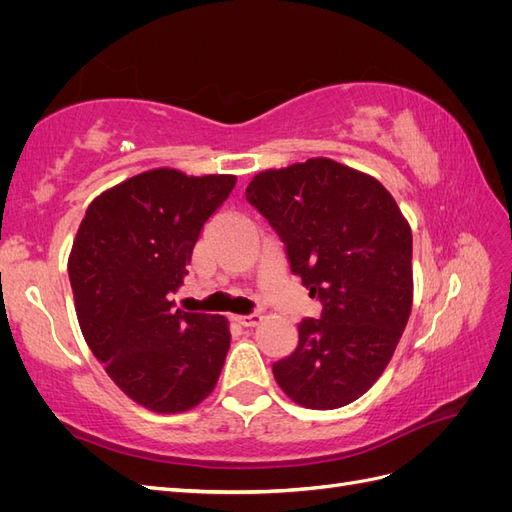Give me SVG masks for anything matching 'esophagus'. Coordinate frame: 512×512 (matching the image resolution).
Wrapping results in <instances>:
<instances>
[{
  "instance_id": "1",
  "label": "esophagus",
  "mask_w": 512,
  "mask_h": 512,
  "mask_svg": "<svg viewBox=\"0 0 512 512\" xmlns=\"http://www.w3.org/2000/svg\"><path fill=\"white\" fill-rule=\"evenodd\" d=\"M237 322L241 327H256L260 322V314H247V316H237Z\"/></svg>"
}]
</instances>
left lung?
Here are the masks:
<instances>
[{"label": "left lung", "instance_id": "1", "mask_svg": "<svg viewBox=\"0 0 512 512\" xmlns=\"http://www.w3.org/2000/svg\"><path fill=\"white\" fill-rule=\"evenodd\" d=\"M245 198L282 239L290 271L320 318L299 322V344L273 363L297 404H352L389 365L412 309V232L384 185L329 158L265 170Z\"/></svg>", "mask_w": 512, "mask_h": 512}]
</instances>
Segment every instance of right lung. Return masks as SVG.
Listing matches in <instances>:
<instances>
[{"label": "right lung", "mask_w": 512, "mask_h": 512, "mask_svg": "<svg viewBox=\"0 0 512 512\" xmlns=\"http://www.w3.org/2000/svg\"><path fill=\"white\" fill-rule=\"evenodd\" d=\"M237 177L156 168L100 194L76 232L68 275L85 342L136 404L198 406L230 348L222 316L175 309L192 250Z\"/></svg>", "instance_id": "right-lung-1"}]
</instances>
